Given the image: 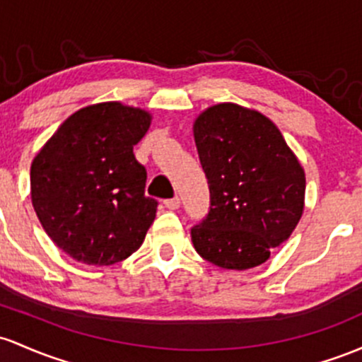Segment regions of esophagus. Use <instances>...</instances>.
<instances>
[{
	"instance_id": "esophagus-1",
	"label": "esophagus",
	"mask_w": 362,
	"mask_h": 362,
	"mask_svg": "<svg viewBox=\"0 0 362 362\" xmlns=\"http://www.w3.org/2000/svg\"><path fill=\"white\" fill-rule=\"evenodd\" d=\"M165 206L168 209H178V208H180V199H178V197H173V199H166Z\"/></svg>"
}]
</instances>
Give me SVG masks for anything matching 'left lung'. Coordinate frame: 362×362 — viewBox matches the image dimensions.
Here are the masks:
<instances>
[{"label":"left lung","mask_w":362,"mask_h":362,"mask_svg":"<svg viewBox=\"0 0 362 362\" xmlns=\"http://www.w3.org/2000/svg\"><path fill=\"white\" fill-rule=\"evenodd\" d=\"M194 141L211 197L190 230L197 254L223 269L263 264L303 216L304 168L275 123L235 103L202 111Z\"/></svg>","instance_id":"left-lung-1"}]
</instances>
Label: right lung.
Returning a JSON list of instances; mask_svg holds the SVG:
<instances>
[{
    "label": "right lung",
    "instance_id": "add662e5",
    "mask_svg": "<svg viewBox=\"0 0 362 362\" xmlns=\"http://www.w3.org/2000/svg\"><path fill=\"white\" fill-rule=\"evenodd\" d=\"M151 113L118 101L75 111L35 154L33 206L51 240L78 263L127 259L146 239L158 201L146 197V168L134 146Z\"/></svg>",
    "mask_w": 362,
    "mask_h": 362
}]
</instances>
